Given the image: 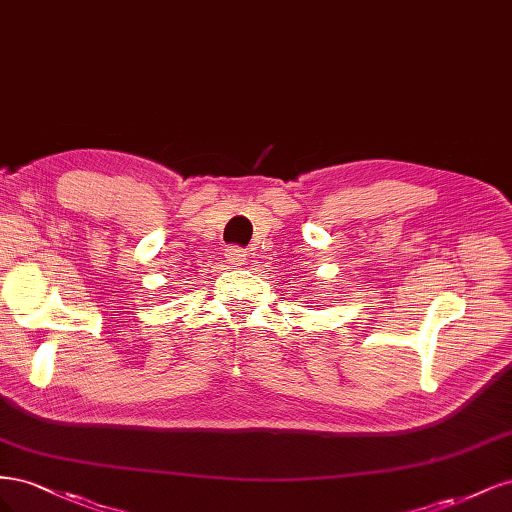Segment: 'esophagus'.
<instances>
[{
	"mask_svg": "<svg viewBox=\"0 0 512 512\" xmlns=\"http://www.w3.org/2000/svg\"><path fill=\"white\" fill-rule=\"evenodd\" d=\"M226 258H228L235 267H241V265H245L247 254H245V250H241V247H228V250H226Z\"/></svg>",
	"mask_w": 512,
	"mask_h": 512,
	"instance_id": "esophagus-1",
	"label": "esophagus"
}]
</instances>
